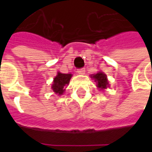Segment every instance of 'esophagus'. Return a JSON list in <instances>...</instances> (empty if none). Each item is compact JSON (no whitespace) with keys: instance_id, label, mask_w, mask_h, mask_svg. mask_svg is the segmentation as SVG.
<instances>
[{"instance_id":"obj_1","label":"esophagus","mask_w":152,"mask_h":152,"mask_svg":"<svg viewBox=\"0 0 152 152\" xmlns=\"http://www.w3.org/2000/svg\"><path fill=\"white\" fill-rule=\"evenodd\" d=\"M77 73L80 75H84L86 73V69L85 68H80V69L77 70Z\"/></svg>"}]
</instances>
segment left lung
Wrapping results in <instances>:
<instances>
[{
    "label": "left lung",
    "mask_w": 152,
    "mask_h": 152,
    "mask_svg": "<svg viewBox=\"0 0 152 152\" xmlns=\"http://www.w3.org/2000/svg\"><path fill=\"white\" fill-rule=\"evenodd\" d=\"M91 77L93 79H94V81L97 83V87L99 89L102 90V89H105L108 87L109 83L107 76L102 72H99L96 74H94L93 76H91Z\"/></svg>",
    "instance_id": "obj_1"
}]
</instances>
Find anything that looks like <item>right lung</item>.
Here are the masks:
<instances>
[{
  "label": "right lung",
  "mask_w": 152,
  "mask_h": 152,
  "mask_svg": "<svg viewBox=\"0 0 152 152\" xmlns=\"http://www.w3.org/2000/svg\"><path fill=\"white\" fill-rule=\"evenodd\" d=\"M72 76V74H63V73L58 72V75L53 79V82L51 87L53 92L58 95L63 94L65 91V86L69 84Z\"/></svg>",
  "instance_id": "obj_1"
}]
</instances>
